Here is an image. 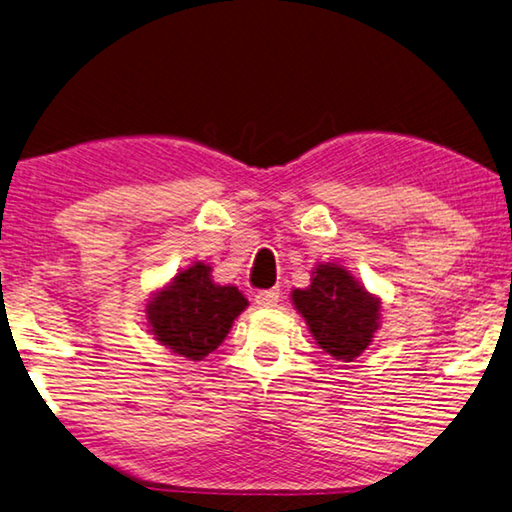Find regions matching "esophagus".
Listing matches in <instances>:
<instances>
[{"label": "esophagus", "instance_id": "1", "mask_svg": "<svg viewBox=\"0 0 512 512\" xmlns=\"http://www.w3.org/2000/svg\"><path fill=\"white\" fill-rule=\"evenodd\" d=\"M279 295H281V292L272 288V290H261V292H256L254 299H256V304H258V306H263V308H272V306H276V301H279Z\"/></svg>", "mask_w": 512, "mask_h": 512}]
</instances>
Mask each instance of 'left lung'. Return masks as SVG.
<instances>
[{
    "instance_id": "left-lung-1",
    "label": "left lung",
    "mask_w": 512,
    "mask_h": 512,
    "mask_svg": "<svg viewBox=\"0 0 512 512\" xmlns=\"http://www.w3.org/2000/svg\"><path fill=\"white\" fill-rule=\"evenodd\" d=\"M317 345L338 360H354L379 326V301L338 265H320L311 288L292 292Z\"/></svg>"
}]
</instances>
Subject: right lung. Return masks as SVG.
<instances>
[{
	"label": "right lung",
	"instance_id": "add662e5",
	"mask_svg": "<svg viewBox=\"0 0 512 512\" xmlns=\"http://www.w3.org/2000/svg\"><path fill=\"white\" fill-rule=\"evenodd\" d=\"M245 308L247 299L236 286H217L211 267L195 263L158 292L147 306V320L156 340L174 354L201 360L217 349Z\"/></svg>",
	"mask_w": 512,
	"mask_h": 512
}]
</instances>
